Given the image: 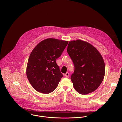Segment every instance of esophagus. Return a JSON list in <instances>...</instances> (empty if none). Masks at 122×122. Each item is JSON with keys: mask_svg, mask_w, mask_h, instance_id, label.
<instances>
[{"mask_svg": "<svg viewBox=\"0 0 122 122\" xmlns=\"http://www.w3.org/2000/svg\"><path fill=\"white\" fill-rule=\"evenodd\" d=\"M64 76H65L66 77H68L69 76L70 74H69V73L68 72H67V73H66L65 74H64Z\"/></svg>", "mask_w": 122, "mask_h": 122, "instance_id": "esophagus-1", "label": "esophagus"}]
</instances>
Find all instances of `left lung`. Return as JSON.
Here are the masks:
<instances>
[{"label":"left lung","mask_w":122,"mask_h":122,"mask_svg":"<svg viewBox=\"0 0 122 122\" xmlns=\"http://www.w3.org/2000/svg\"><path fill=\"white\" fill-rule=\"evenodd\" d=\"M67 52L74 65L71 79L75 90L81 94L96 90L105 75V64L100 53L92 44L81 40L69 41Z\"/></svg>","instance_id":"left-lung-1"}]
</instances>
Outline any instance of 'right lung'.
<instances>
[{
    "mask_svg": "<svg viewBox=\"0 0 122 122\" xmlns=\"http://www.w3.org/2000/svg\"><path fill=\"white\" fill-rule=\"evenodd\" d=\"M68 41L48 38L40 42L31 52L27 63L28 79L37 91L52 92L63 77L56 60L61 55Z\"/></svg>",
    "mask_w": 122,
    "mask_h": 122,
    "instance_id": "obj_1",
    "label": "right lung"
}]
</instances>
